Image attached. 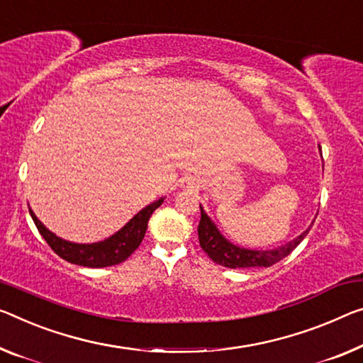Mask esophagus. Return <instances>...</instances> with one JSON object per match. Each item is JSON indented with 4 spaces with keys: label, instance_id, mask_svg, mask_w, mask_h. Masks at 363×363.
Segmentation results:
<instances>
[{
    "label": "esophagus",
    "instance_id": "1",
    "mask_svg": "<svg viewBox=\"0 0 363 363\" xmlns=\"http://www.w3.org/2000/svg\"><path fill=\"white\" fill-rule=\"evenodd\" d=\"M183 188L188 189V191H193V189H196V188H198V182H196V178H193V177H186L185 180H183Z\"/></svg>",
    "mask_w": 363,
    "mask_h": 363
}]
</instances>
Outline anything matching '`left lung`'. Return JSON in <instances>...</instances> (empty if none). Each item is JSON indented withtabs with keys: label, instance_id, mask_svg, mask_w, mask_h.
I'll return each mask as SVG.
<instances>
[{
	"label": "left lung",
	"instance_id": "8db88e82",
	"mask_svg": "<svg viewBox=\"0 0 363 363\" xmlns=\"http://www.w3.org/2000/svg\"><path fill=\"white\" fill-rule=\"evenodd\" d=\"M201 220L198 225V237H199V245L201 248L204 250L206 253L214 263L230 267V269H238V267H256V266H272L276 264L277 261H281L282 258L294 252L297 248V245L302 242V240L306 237L308 230H305L302 235L297 237L292 242H289L287 245H284L281 248L276 250H267V252H263V250H247V248H240L237 245H233L230 242L220 235V232L217 230V227L211 222V219L201 208Z\"/></svg>",
	"mask_w": 363,
	"mask_h": 363
}]
</instances>
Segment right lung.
Listing matches in <instances>:
<instances>
[{
  "mask_svg": "<svg viewBox=\"0 0 363 363\" xmlns=\"http://www.w3.org/2000/svg\"><path fill=\"white\" fill-rule=\"evenodd\" d=\"M164 199L155 201V203L149 204L143 211L133 217L128 224L111 235L110 238L104 240L99 243L91 245H79V243H71L66 240L55 235L53 232H50L48 228L37 219V216L29 209L35 227L40 232V235L45 238L48 247L57 253L60 258L72 264H79L86 267H107L113 264H120L131 256L133 252L141 245L144 235L147 230V222L149 217L152 216L155 209L162 204Z\"/></svg>",
  "mask_w": 363,
  "mask_h": 363,
  "instance_id": "obj_1",
  "label": "right lung"
}]
</instances>
